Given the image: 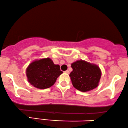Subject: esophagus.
<instances>
[{
	"label": "esophagus",
	"instance_id": "esophagus-1",
	"mask_svg": "<svg viewBox=\"0 0 128 128\" xmlns=\"http://www.w3.org/2000/svg\"><path fill=\"white\" fill-rule=\"evenodd\" d=\"M64 72L66 73V74H70V71H69L68 70H66L65 72Z\"/></svg>",
	"mask_w": 128,
	"mask_h": 128
}]
</instances>
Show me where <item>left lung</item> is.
<instances>
[{
	"label": "left lung",
	"instance_id": "8db88e82",
	"mask_svg": "<svg viewBox=\"0 0 128 128\" xmlns=\"http://www.w3.org/2000/svg\"><path fill=\"white\" fill-rule=\"evenodd\" d=\"M71 67L70 76L75 88L85 92L97 88L102 74L98 66L80 60L72 63Z\"/></svg>",
	"mask_w": 128,
	"mask_h": 128
}]
</instances>
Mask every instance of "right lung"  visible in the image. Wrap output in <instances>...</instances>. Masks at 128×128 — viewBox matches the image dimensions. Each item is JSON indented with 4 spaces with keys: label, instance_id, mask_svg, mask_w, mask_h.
Here are the masks:
<instances>
[{
    "label": "right lung",
    "instance_id": "obj_1",
    "mask_svg": "<svg viewBox=\"0 0 128 128\" xmlns=\"http://www.w3.org/2000/svg\"><path fill=\"white\" fill-rule=\"evenodd\" d=\"M62 73L60 66L54 64L48 58L32 62L26 69L28 82L34 88L40 89L52 86Z\"/></svg>",
    "mask_w": 128,
    "mask_h": 128
}]
</instances>
